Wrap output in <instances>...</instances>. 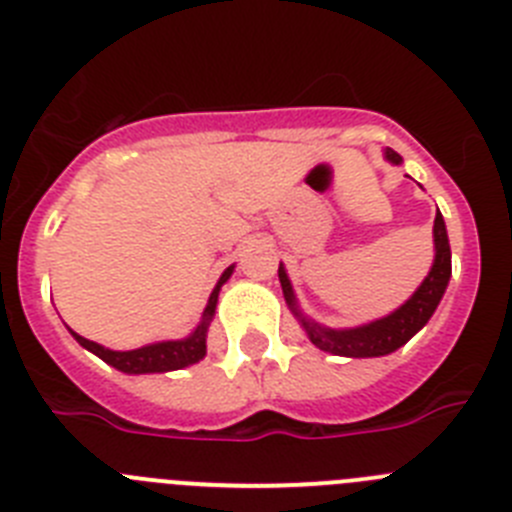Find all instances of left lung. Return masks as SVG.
<instances>
[{
	"instance_id": "1",
	"label": "left lung",
	"mask_w": 512,
	"mask_h": 512,
	"mask_svg": "<svg viewBox=\"0 0 512 512\" xmlns=\"http://www.w3.org/2000/svg\"><path fill=\"white\" fill-rule=\"evenodd\" d=\"M384 158L395 166L402 164L400 153H395L392 148L384 151ZM433 246H436L433 266L428 271V277L413 292V297L405 305L397 307L395 312H390V315H384L379 320H372V323L356 325V328H328V325H320L312 318H307L305 312L300 310V305H297L295 289H292V282H289L287 269L279 264V282H282L284 300H287V307L292 310V315L300 320L302 330L307 333L312 346H318L325 354L348 356V359L387 356L392 351H397L400 346H405L431 320L443 292L449 287L451 246L441 212H436V220H433Z\"/></svg>"
}]
</instances>
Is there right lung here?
I'll use <instances>...</instances> for the list:
<instances>
[{
    "label": "right lung",
    "mask_w": 512,
    "mask_h": 512,
    "mask_svg": "<svg viewBox=\"0 0 512 512\" xmlns=\"http://www.w3.org/2000/svg\"><path fill=\"white\" fill-rule=\"evenodd\" d=\"M235 266H228L223 271V277L217 279L215 289H212L210 300H207L205 312H202L200 325L189 333L187 338H179V341H158L148 343V346L133 348V351H112V348H104L99 343L89 341V338L79 336L71 330V336L76 338L79 346H84L87 351H92L94 356L104 361V364L115 366L117 372L125 374H164L174 372V369H184V366H192L197 361L205 359L207 354V328L212 323V315H215L217 307V295H220V287L230 279Z\"/></svg>",
    "instance_id": "obj_1"
}]
</instances>
